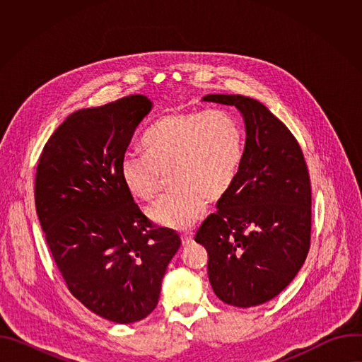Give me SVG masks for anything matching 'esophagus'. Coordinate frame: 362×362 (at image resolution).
Returning <instances> with one entry per match:
<instances>
[{"instance_id":"esophagus-1","label":"esophagus","mask_w":362,"mask_h":362,"mask_svg":"<svg viewBox=\"0 0 362 362\" xmlns=\"http://www.w3.org/2000/svg\"><path fill=\"white\" fill-rule=\"evenodd\" d=\"M182 243L186 246V245H189V243H192V240H193V233L192 232H186V233H182Z\"/></svg>"}]
</instances>
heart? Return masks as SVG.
I'll list each match as a JSON object with an SVG mask.
<instances>
[{
	"label": "heart",
	"mask_w": 362,
	"mask_h": 362,
	"mask_svg": "<svg viewBox=\"0 0 362 362\" xmlns=\"http://www.w3.org/2000/svg\"><path fill=\"white\" fill-rule=\"evenodd\" d=\"M144 156L126 154L119 175L126 190L141 202L156 199L162 176L175 192L148 209L160 226L186 229L233 186L245 156L238 119L223 110L179 112L153 123L141 140Z\"/></svg>",
	"instance_id": "obj_1"
}]
</instances>
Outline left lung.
Returning <instances> with one entry per match:
<instances>
[{
    "label": "left lung",
    "instance_id": "obj_1",
    "mask_svg": "<svg viewBox=\"0 0 362 362\" xmlns=\"http://www.w3.org/2000/svg\"><path fill=\"white\" fill-rule=\"evenodd\" d=\"M202 100L235 106L245 120L246 140L233 186L194 240L208 250L216 296L228 305L256 306L281 293L306 259L311 180L296 139L261 101L239 94Z\"/></svg>",
    "mask_w": 362,
    "mask_h": 362
}]
</instances>
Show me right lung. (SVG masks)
Instances as JSON below:
<instances>
[{
  "instance_id": "1",
  "label": "right lung",
  "mask_w": 362,
  "mask_h": 362,
  "mask_svg": "<svg viewBox=\"0 0 362 362\" xmlns=\"http://www.w3.org/2000/svg\"><path fill=\"white\" fill-rule=\"evenodd\" d=\"M153 103L141 94L70 115L45 143L35 175V209L69 291L116 324L146 318L180 247L151 223L119 168Z\"/></svg>"
}]
</instances>
